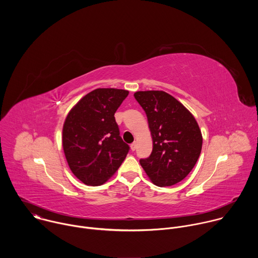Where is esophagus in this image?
Instances as JSON below:
<instances>
[{"label":"esophagus","instance_id":"esophagus-1","mask_svg":"<svg viewBox=\"0 0 258 258\" xmlns=\"http://www.w3.org/2000/svg\"><path fill=\"white\" fill-rule=\"evenodd\" d=\"M137 145H138L137 142H134V143L131 145V150H132V151H135V150L137 149Z\"/></svg>","mask_w":258,"mask_h":258}]
</instances>
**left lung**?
I'll list each match as a JSON object with an SVG mask.
<instances>
[{"instance_id": "1", "label": "left lung", "mask_w": 258, "mask_h": 258, "mask_svg": "<svg viewBox=\"0 0 258 258\" xmlns=\"http://www.w3.org/2000/svg\"><path fill=\"white\" fill-rule=\"evenodd\" d=\"M134 96L148 118L153 141L151 155L140 164L154 185H175L200 156L203 139L199 125L185 106L163 91H140Z\"/></svg>"}]
</instances>
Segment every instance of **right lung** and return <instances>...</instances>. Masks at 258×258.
Returning <instances> with one entry per match:
<instances>
[{
	"label": "right lung",
	"instance_id": "obj_1",
	"mask_svg": "<svg viewBox=\"0 0 258 258\" xmlns=\"http://www.w3.org/2000/svg\"><path fill=\"white\" fill-rule=\"evenodd\" d=\"M128 91L103 88L84 96L67 114L62 146L72 173L88 186L103 185L119 168L130 147L114 113Z\"/></svg>",
	"mask_w": 258,
	"mask_h": 258
}]
</instances>
